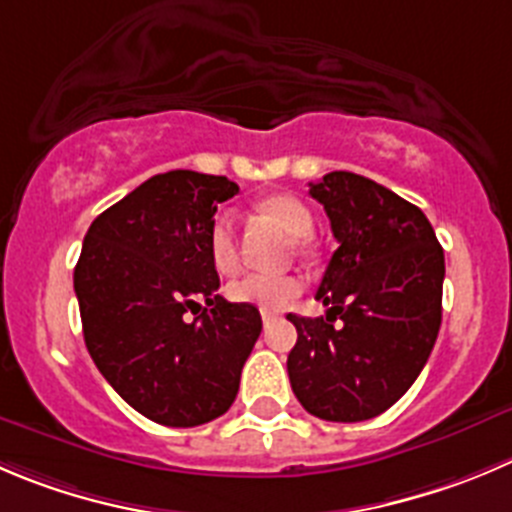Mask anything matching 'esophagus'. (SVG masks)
<instances>
[{
	"label": "esophagus",
	"instance_id": "1",
	"mask_svg": "<svg viewBox=\"0 0 512 512\" xmlns=\"http://www.w3.org/2000/svg\"><path fill=\"white\" fill-rule=\"evenodd\" d=\"M261 319H264V324H274V321H279V314H274V311H261Z\"/></svg>",
	"mask_w": 512,
	"mask_h": 512
}]
</instances>
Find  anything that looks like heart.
Returning a JSON list of instances; mask_svg holds the SVG:
<instances>
[{
  "label": "heart",
  "mask_w": 512,
  "mask_h": 512,
  "mask_svg": "<svg viewBox=\"0 0 512 512\" xmlns=\"http://www.w3.org/2000/svg\"><path fill=\"white\" fill-rule=\"evenodd\" d=\"M261 213L274 218L284 231L291 236H301L296 246L301 251L311 246L309 233L314 228V216L309 206L301 203L299 198L286 196H269L259 203ZM208 253L211 261L221 274H231L238 269V241H236V218L233 213L221 211L213 216L208 226ZM301 294V279L294 274H246L241 279L228 284V296L238 304L256 306L261 311H281Z\"/></svg>",
  "instance_id": "1"
}]
</instances>
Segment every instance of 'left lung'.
Listing matches in <instances>:
<instances>
[{
    "instance_id": "1",
    "label": "left lung",
    "mask_w": 512,
    "mask_h": 512,
    "mask_svg": "<svg viewBox=\"0 0 512 512\" xmlns=\"http://www.w3.org/2000/svg\"><path fill=\"white\" fill-rule=\"evenodd\" d=\"M309 193L339 248L316 291L326 316H286L299 334L286 359L291 389L319 420H372L412 387L435 347L445 253L420 208L364 175L334 170Z\"/></svg>"
}]
</instances>
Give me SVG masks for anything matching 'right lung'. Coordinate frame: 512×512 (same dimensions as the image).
<instances>
[{
  "label": "right lung",
  "instance_id": "add662e5",
  "mask_svg": "<svg viewBox=\"0 0 512 512\" xmlns=\"http://www.w3.org/2000/svg\"><path fill=\"white\" fill-rule=\"evenodd\" d=\"M238 193L226 175H153L87 228L75 266L92 362L133 410L165 427L216 420L261 334L256 306L218 296L208 226Z\"/></svg>",
  "mask_w": 512,
  "mask_h": 512
}]
</instances>
